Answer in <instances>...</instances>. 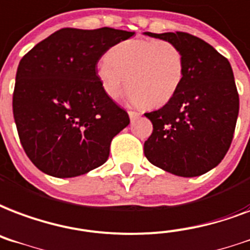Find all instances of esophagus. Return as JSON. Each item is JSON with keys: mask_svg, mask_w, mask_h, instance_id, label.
<instances>
[{"mask_svg": "<svg viewBox=\"0 0 250 250\" xmlns=\"http://www.w3.org/2000/svg\"><path fill=\"white\" fill-rule=\"evenodd\" d=\"M128 115H129V119H131V121H135V119H138V118L140 117L142 114H140L139 111H132V110H129Z\"/></svg>", "mask_w": 250, "mask_h": 250, "instance_id": "obj_1", "label": "esophagus"}]
</instances>
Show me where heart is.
Instances as JSON below:
<instances>
[{"mask_svg": "<svg viewBox=\"0 0 250 250\" xmlns=\"http://www.w3.org/2000/svg\"><path fill=\"white\" fill-rule=\"evenodd\" d=\"M184 76V53L169 41L121 42L97 65V77L107 97L119 100L128 87L133 104L149 107L167 104L180 90Z\"/></svg>", "mask_w": 250, "mask_h": 250, "instance_id": "heart-1", "label": "heart"}]
</instances>
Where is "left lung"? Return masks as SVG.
<instances>
[{
	"label": "left lung",
	"instance_id": "8db88e82",
	"mask_svg": "<svg viewBox=\"0 0 250 250\" xmlns=\"http://www.w3.org/2000/svg\"><path fill=\"white\" fill-rule=\"evenodd\" d=\"M146 34L180 47L185 76L165 106L144 114L153 125L144 155L176 176L205 174L224 159L233 139L240 101L231 64L212 45L188 32Z\"/></svg>",
	"mask_w": 250,
	"mask_h": 250
}]
</instances>
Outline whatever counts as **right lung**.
Segmentation results:
<instances>
[{
    "mask_svg": "<svg viewBox=\"0 0 250 250\" xmlns=\"http://www.w3.org/2000/svg\"><path fill=\"white\" fill-rule=\"evenodd\" d=\"M135 32L62 28L19 62L13 114L19 140L39 170L59 178L85 174L108 159L128 114L106 95L97 64Z\"/></svg>",
    "mask_w": 250,
    "mask_h": 250,
    "instance_id": "right-lung-1",
    "label": "right lung"
}]
</instances>
